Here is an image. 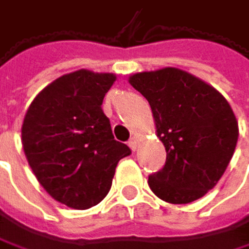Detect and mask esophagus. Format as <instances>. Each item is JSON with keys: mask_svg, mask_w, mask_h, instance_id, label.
Returning a JSON list of instances; mask_svg holds the SVG:
<instances>
[{"mask_svg": "<svg viewBox=\"0 0 249 249\" xmlns=\"http://www.w3.org/2000/svg\"><path fill=\"white\" fill-rule=\"evenodd\" d=\"M128 145L133 151H137V146H139V142H137V137H131L130 142H128Z\"/></svg>", "mask_w": 249, "mask_h": 249, "instance_id": "obj_1", "label": "esophagus"}]
</instances>
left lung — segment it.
I'll return each mask as SVG.
<instances>
[{
  "mask_svg": "<svg viewBox=\"0 0 249 249\" xmlns=\"http://www.w3.org/2000/svg\"><path fill=\"white\" fill-rule=\"evenodd\" d=\"M133 88L152 109L166 164L149 175L152 193L173 205L191 203L226 172L239 136L227 100L211 85L178 69L137 73Z\"/></svg>",
  "mask_w": 249,
  "mask_h": 249,
  "instance_id": "8db88e82",
  "label": "left lung"
}]
</instances>
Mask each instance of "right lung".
<instances>
[{
    "instance_id": "add662e5",
    "label": "right lung",
    "mask_w": 249,
    "mask_h": 249,
    "mask_svg": "<svg viewBox=\"0 0 249 249\" xmlns=\"http://www.w3.org/2000/svg\"><path fill=\"white\" fill-rule=\"evenodd\" d=\"M109 73L79 70L46 87L22 125L26 160L59 203L89 209L107 196L118 161L131 149L115 140L101 104L115 82Z\"/></svg>"
}]
</instances>
